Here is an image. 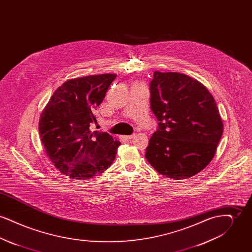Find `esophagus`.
<instances>
[{"label": "esophagus", "instance_id": "esophagus-1", "mask_svg": "<svg viewBox=\"0 0 252 252\" xmlns=\"http://www.w3.org/2000/svg\"><path fill=\"white\" fill-rule=\"evenodd\" d=\"M134 136H135V134H132V135H129V136H123V139L129 141V140H131L132 138H134Z\"/></svg>", "mask_w": 252, "mask_h": 252}]
</instances>
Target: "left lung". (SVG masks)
<instances>
[{
  "label": "left lung",
  "instance_id": "left-lung-1",
  "mask_svg": "<svg viewBox=\"0 0 252 252\" xmlns=\"http://www.w3.org/2000/svg\"><path fill=\"white\" fill-rule=\"evenodd\" d=\"M150 108L158 123L145 158L172 180L189 179L206 167L223 134L216 100L196 79L179 72H154Z\"/></svg>",
  "mask_w": 252,
  "mask_h": 252
}]
</instances>
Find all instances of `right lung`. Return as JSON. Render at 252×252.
<instances>
[{
	"label": "right lung",
	"instance_id": "1",
	"mask_svg": "<svg viewBox=\"0 0 252 252\" xmlns=\"http://www.w3.org/2000/svg\"><path fill=\"white\" fill-rule=\"evenodd\" d=\"M114 73L67 80L57 89L40 114L38 130L46 155L72 180H90L115 159L121 143L107 132L92 131L94 110L104 100Z\"/></svg>",
	"mask_w": 252,
	"mask_h": 252
}]
</instances>
